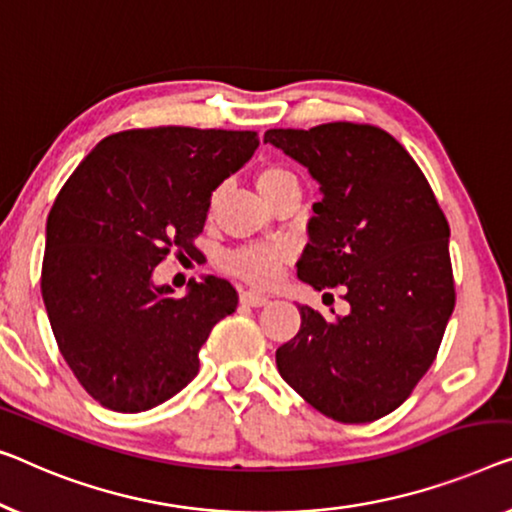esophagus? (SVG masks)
Returning a JSON list of instances; mask_svg holds the SVG:
<instances>
[{
    "instance_id": "34e87169",
    "label": "esophagus",
    "mask_w": 512,
    "mask_h": 512,
    "mask_svg": "<svg viewBox=\"0 0 512 512\" xmlns=\"http://www.w3.org/2000/svg\"><path fill=\"white\" fill-rule=\"evenodd\" d=\"M241 303L253 305V308H262V305L269 303V296H264V294H259V292H253V289H248V292L241 294Z\"/></svg>"
}]
</instances>
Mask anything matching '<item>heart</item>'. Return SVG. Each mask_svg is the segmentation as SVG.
<instances>
[{
	"label": "heart",
	"instance_id": "heart-1",
	"mask_svg": "<svg viewBox=\"0 0 512 512\" xmlns=\"http://www.w3.org/2000/svg\"><path fill=\"white\" fill-rule=\"evenodd\" d=\"M292 179V174L282 167H264V170L257 172L255 183L259 193L278 186L280 181ZM289 262V248L282 246V243H259V246H248L241 248L227 257V269L236 276L253 282V285H271L280 278L282 269Z\"/></svg>",
	"mask_w": 512,
	"mask_h": 512
}]
</instances>
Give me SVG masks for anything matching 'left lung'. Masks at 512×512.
Listing matches in <instances>:
<instances>
[{
	"label": "left lung",
	"instance_id": "obj_1",
	"mask_svg": "<svg viewBox=\"0 0 512 512\" xmlns=\"http://www.w3.org/2000/svg\"><path fill=\"white\" fill-rule=\"evenodd\" d=\"M264 142L322 193L299 280L317 292L342 287L349 303L329 319L299 305L301 329L276 352L280 377L333 421H377L409 398L453 315L448 220L421 167L377 126L271 128Z\"/></svg>",
	"mask_w": 512,
	"mask_h": 512
}]
</instances>
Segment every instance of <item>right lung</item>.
<instances>
[{"label": "right lung", "mask_w": 512, "mask_h": 512, "mask_svg": "<svg viewBox=\"0 0 512 512\" xmlns=\"http://www.w3.org/2000/svg\"><path fill=\"white\" fill-rule=\"evenodd\" d=\"M253 131L186 126L105 137L59 190L45 225L43 303L82 388L121 414L154 409L200 370V347L239 303L230 282L156 285L172 248L193 253L211 193L253 158Z\"/></svg>", "instance_id": "1"}]
</instances>
